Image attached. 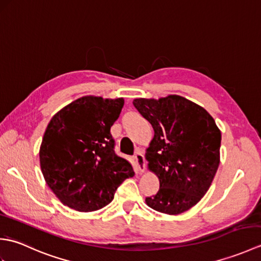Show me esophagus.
Wrapping results in <instances>:
<instances>
[{
	"label": "esophagus",
	"mask_w": 261,
	"mask_h": 261,
	"mask_svg": "<svg viewBox=\"0 0 261 261\" xmlns=\"http://www.w3.org/2000/svg\"><path fill=\"white\" fill-rule=\"evenodd\" d=\"M135 160H136L138 168H139L141 173H143L146 169V160H145V157H143V154L141 152H137L135 154Z\"/></svg>",
	"instance_id": "esophagus-1"
}]
</instances>
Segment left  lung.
Instances as JSON below:
<instances>
[{
  "label": "left lung",
  "instance_id": "1",
  "mask_svg": "<svg viewBox=\"0 0 261 261\" xmlns=\"http://www.w3.org/2000/svg\"><path fill=\"white\" fill-rule=\"evenodd\" d=\"M134 105L154 131L146 159L160 187L146 203L164 214L186 212L212 184L220 164L221 131L206 110L179 95L140 97Z\"/></svg>",
  "mask_w": 261,
  "mask_h": 261
}]
</instances>
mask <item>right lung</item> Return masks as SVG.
I'll return each instance as SVG.
<instances>
[{"label":"right lung","instance_id":"right-lung-1","mask_svg":"<svg viewBox=\"0 0 261 261\" xmlns=\"http://www.w3.org/2000/svg\"><path fill=\"white\" fill-rule=\"evenodd\" d=\"M124 99L86 95L55 114L43 135L39 158L47 185L60 202L80 212L112 202L116 188L135 175L116 156L111 126Z\"/></svg>","mask_w":261,"mask_h":261}]
</instances>
